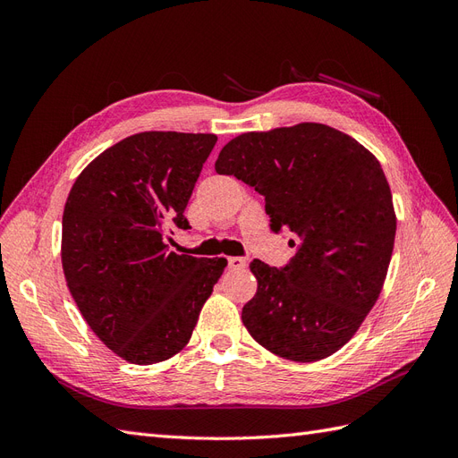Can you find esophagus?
Listing matches in <instances>:
<instances>
[{"label": "esophagus", "instance_id": "1", "mask_svg": "<svg viewBox=\"0 0 458 458\" xmlns=\"http://www.w3.org/2000/svg\"><path fill=\"white\" fill-rule=\"evenodd\" d=\"M227 263H229L231 269H244V267H246V259H244V258H237V256L229 258Z\"/></svg>", "mask_w": 458, "mask_h": 458}]
</instances>
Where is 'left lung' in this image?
Instances as JSON below:
<instances>
[{"label": "left lung", "mask_w": 458, "mask_h": 458, "mask_svg": "<svg viewBox=\"0 0 458 458\" xmlns=\"http://www.w3.org/2000/svg\"><path fill=\"white\" fill-rule=\"evenodd\" d=\"M216 172L254 187L271 229L300 239L283 269L250 263L258 290L242 308L250 336L296 363L336 353L377 303L394 252L397 219L380 162L348 133L301 122L234 137Z\"/></svg>", "instance_id": "8db88e82"}]
</instances>
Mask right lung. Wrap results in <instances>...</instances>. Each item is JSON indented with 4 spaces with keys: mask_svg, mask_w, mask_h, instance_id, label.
<instances>
[{
    "mask_svg": "<svg viewBox=\"0 0 458 458\" xmlns=\"http://www.w3.org/2000/svg\"><path fill=\"white\" fill-rule=\"evenodd\" d=\"M214 133L141 131L103 150L68 192L61 261L76 306L108 350L165 361L191 340L225 258L168 252Z\"/></svg>",
    "mask_w": 458,
    "mask_h": 458,
    "instance_id": "add662e5",
    "label": "right lung"
}]
</instances>
